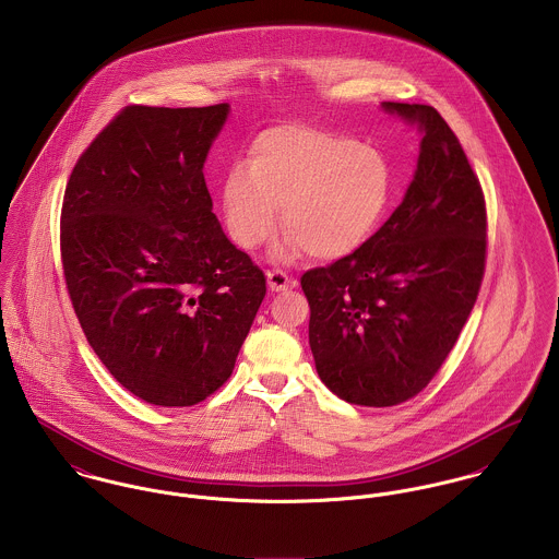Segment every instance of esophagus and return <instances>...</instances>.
Masks as SVG:
<instances>
[{"label":"esophagus","instance_id":"1","mask_svg":"<svg viewBox=\"0 0 559 559\" xmlns=\"http://www.w3.org/2000/svg\"><path fill=\"white\" fill-rule=\"evenodd\" d=\"M266 284H269V290L271 293H282V290H288V288H295V280L288 277L282 269H273L266 273Z\"/></svg>","mask_w":559,"mask_h":559}]
</instances>
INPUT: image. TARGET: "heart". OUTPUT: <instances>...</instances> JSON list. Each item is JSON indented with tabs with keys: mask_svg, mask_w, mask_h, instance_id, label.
I'll return each mask as SVG.
<instances>
[{
	"mask_svg": "<svg viewBox=\"0 0 559 559\" xmlns=\"http://www.w3.org/2000/svg\"><path fill=\"white\" fill-rule=\"evenodd\" d=\"M394 185V167L379 148L337 131L286 124L255 138L249 167L226 174L224 224L237 247L255 249L277 230L282 209L288 235L275 245V258L312 251L335 260L377 233Z\"/></svg>",
	"mask_w": 559,
	"mask_h": 559,
	"instance_id": "1",
	"label": "heart"
}]
</instances>
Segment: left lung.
I'll list each match as a JSON object with an SVG mask.
<instances>
[{
  "label": "left lung",
  "instance_id": "left-lung-1",
  "mask_svg": "<svg viewBox=\"0 0 559 559\" xmlns=\"http://www.w3.org/2000/svg\"><path fill=\"white\" fill-rule=\"evenodd\" d=\"M421 133L413 180L355 253L304 273L320 381L342 400L417 396L454 348L478 299L486 206L467 155L430 105L383 103Z\"/></svg>",
  "mask_w": 559,
  "mask_h": 559
}]
</instances>
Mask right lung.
Masks as SVG:
<instances>
[{
  "instance_id": "add662e5",
  "label": "right lung",
  "mask_w": 559,
  "mask_h": 559,
  "mask_svg": "<svg viewBox=\"0 0 559 559\" xmlns=\"http://www.w3.org/2000/svg\"><path fill=\"white\" fill-rule=\"evenodd\" d=\"M228 114L124 107L64 193L62 266L81 329L111 377L157 406L198 404L230 379L266 295L204 180Z\"/></svg>"
}]
</instances>
